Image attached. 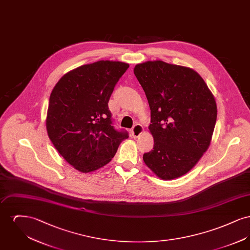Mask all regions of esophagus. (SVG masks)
<instances>
[{"instance_id":"obj_1","label":"esophagus","mask_w":250,"mask_h":250,"mask_svg":"<svg viewBox=\"0 0 250 250\" xmlns=\"http://www.w3.org/2000/svg\"><path fill=\"white\" fill-rule=\"evenodd\" d=\"M143 125H140V124H137V125H134V127L132 128V130H131V133H132V136L134 137V138H139L142 134L143 133Z\"/></svg>"}]
</instances>
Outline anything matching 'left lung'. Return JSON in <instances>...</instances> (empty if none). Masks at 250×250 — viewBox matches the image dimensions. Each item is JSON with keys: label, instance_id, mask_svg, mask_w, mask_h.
<instances>
[{"label": "left lung", "instance_id": "obj_1", "mask_svg": "<svg viewBox=\"0 0 250 250\" xmlns=\"http://www.w3.org/2000/svg\"><path fill=\"white\" fill-rule=\"evenodd\" d=\"M134 74L151 109L154 149L143 161L162 180L179 178L210 146L217 116L214 95L190 67L147 61L136 64Z\"/></svg>", "mask_w": 250, "mask_h": 250}]
</instances>
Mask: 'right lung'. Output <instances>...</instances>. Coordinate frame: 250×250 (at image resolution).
Instances as JSON below:
<instances>
[{"instance_id":"right-lung-1","label":"right lung","mask_w":250,"mask_h":250,"mask_svg":"<svg viewBox=\"0 0 250 250\" xmlns=\"http://www.w3.org/2000/svg\"><path fill=\"white\" fill-rule=\"evenodd\" d=\"M129 64L98 61L64 74L49 96L48 138L66 162L88 173L107 165L128 138L111 125L107 103Z\"/></svg>"}]
</instances>
